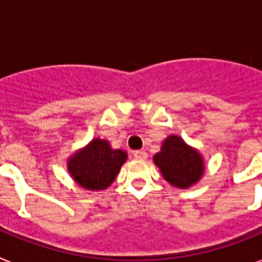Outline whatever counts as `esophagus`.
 I'll return each mask as SVG.
<instances>
[{"label": "esophagus", "instance_id": "34e87169", "mask_svg": "<svg viewBox=\"0 0 262 262\" xmlns=\"http://www.w3.org/2000/svg\"><path fill=\"white\" fill-rule=\"evenodd\" d=\"M133 156H135V158H136V160H140V161L147 160V152L143 150L135 151V152H133Z\"/></svg>", "mask_w": 262, "mask_h": 262}]
</instances>
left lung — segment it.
<instances>
[{
  "instance_id": "1",
  "label": "left lung",
  "mask_w": 262,
  "mask_h": 262,
  "mask_svg": "<svg viewBox=\"0 0 262 262\" xmlns=\"http://www.w3.org/2000/svg\"><path fill=\"white\" fill-rule=\"evenodd\" d=\"M152 160L162 178L178 189H189L204 175L203 156L178 135L166 137Z\"/></svg>"
}]
</instances>
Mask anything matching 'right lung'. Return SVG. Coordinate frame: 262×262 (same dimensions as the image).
I'll list each match as a JSON object with an SVG mask.
<instances>
[{"mask_svg":"<svg viewBox=\"0 0 262 262\" xmlns=\"http://www.w3.org/2000/svg\"><path fill=\"white\" fill-rule=\"evenodd\" d=\"M127 152L112 148L105 139H93L68 160V172L77 185L90 191L105 190L116 179Z\"/></svg>","mask_w":262,"mask_h":262,"instance_id":"obj_1","label":"right lung"}]
</instances>
